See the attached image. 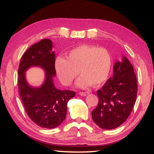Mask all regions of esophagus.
<instances>
[{
  "instance_id": "obj_1",
  "label": "esophagus",
  "mask_w": 154,
  "mask_h": 154,
  "mask_svg": "<svg viewBox=\"0 0 154 154\" xmlns=\"http://www.w3.org/2000/svg\"><path fill=\"white\" fill-rule=\"evenodd\" d=\"M79 94L81 96H86L88 94H89V92H79Z\"/></svg>"
}]
</instances>
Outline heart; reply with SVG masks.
<instances>
[{
  "instance_id": "obj_1",
  "label": "heart",
  "mask_w": 154,
  "mask_h": 154,
  "mask_svg": "<svg viewBox=\"0 0 154 154\" xmlns=\"http://www.w3.org/2000/svg\"><path fill=\"white\" fill-rule=\"evenodd\" d=\"M55 68L64 85H71L79 73L82 77L77 82L78 87L97 86L107 79L111 68V57L105 48L82 45L70 51L66 59L57 58Z\"/></svg>"
}]
</instances>
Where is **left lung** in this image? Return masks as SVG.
Returning a JSON list of instances; mask_svg holds the SVG:
<instances>
[{
    "label": "left lung",
    "mask_w": 154,
    "mask_h": 154,
    "mask_svg": "<svg viewBox=\"0 0 154 154\" xmlns=\"http://www.w3.org/2000/svg\"><path fill=\"white\" fill-rule=\"evenodd\" d=\"M137 88L133 66L124 57L122 62L115 64L113 76L96 92L98 104L92 112L94 122L105 130L121 126L133 109Z\"/></svg>",
    "instance_id": "1"
}]
</instances>
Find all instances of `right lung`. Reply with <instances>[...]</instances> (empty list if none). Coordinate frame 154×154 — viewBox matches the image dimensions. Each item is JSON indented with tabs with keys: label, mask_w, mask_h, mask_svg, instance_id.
<instances>
[{
	"label": "right lung",
	"mask_w": 154,
	"mask_h": 154,
	"mask_svg": "<svg viewBox=\"0 0 154 154\" xmlns=\"http://www.w3.org/2000/svg\"><path fill=\"white\" fill-rule=\"evenodd\" d=\"M49 39H43L26 51L18 68V89L26 114L34 123L44 128H54L64 120L67 103L75 96L71 90H60L54 86L52 77L56 75L55 54ZM32 66L42 67L46 71V81L38 88L29 87L25 71Z\"/></svg>",
	"instance_id": "1"
}]
</instances>
